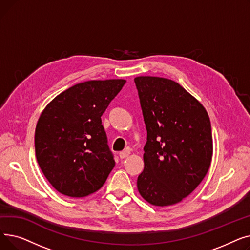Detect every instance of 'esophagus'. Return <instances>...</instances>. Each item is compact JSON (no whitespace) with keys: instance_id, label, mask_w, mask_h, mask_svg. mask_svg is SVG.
<instances>
[{"instance_id":"1","label":"esophagus","mask_w":250,"mask_h":250,"mask_svg":"<svg viewBox=\"0 0 250 250\" xmlns=\"http://www.w3.org/2000/svg\"><path fill=\"white\" fill-rule=\"evenodd\" d=\"M129 154H130L129 151H124V152H122L120 154V158L121 159H125V158H127V157L129 156Z\"/></svg>"}]
</instances>
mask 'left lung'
I'll return each mask as SVG.
<instances>
[{
    "label": "left lung",
    "mask_w": 250,
    "mask_h": 250,
    "mask_svg": "<svg viewBox=\"0 0 250 250\" xmlns=\"http://www.w3.org/2000/svg\"><path fill=\"white\" fill-rule=\"evenodd\" d=\"M147 143L143 172L138 177L142 198L156 207L180 203L207 175L213 157V137L203 104L166 78H135Z\"/></svg>",
    "instance_id": "8db88e82"
}]
</instances>
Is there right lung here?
Instances as JSON below:
<instances>
[{
	"mask_svg": "<svg viewBox=\"0 0 250 250\" xmlns=\"http://www.w3.org/2000/svg\"><path fill=\"white\" fill-rule=\"evenodd\" d=\"M125 82L111 79L76 84L42 110L35 128V155L60 193L84 198L106 181L115 162L101 116Z\"/></svg>",
	"mask_w": 250,
	"mask_h": 250,
	"instance_id": "obj_1",
	"label": "right lung"
}]
</instances>
